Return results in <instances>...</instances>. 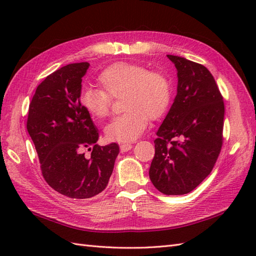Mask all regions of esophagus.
<instances>
[{
	"instance_id": "esophagus-1",
	"label": "esophagus",
	"mask_w": 256,
	"mask_h": 256,
	"mask_svg": "<svg viewBox=\"0 0 256 256\" xmlns=\"http://www.w3.org/2000/svg\"><path fill=\"white\" fill-rule=\"evenodd\" d=\"M132 148H133L132 144H125V143H123V144L120 145V150H121L122 153H125V152H128L130 150H132Z\"/></svg>"
}]
</instances>
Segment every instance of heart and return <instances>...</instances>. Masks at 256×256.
<instances>
[{"mask_svg":"<svg viewBox=\"0 0 256 256\" xmlns=\"http://www.w3.org/2000/svg\"><path fill=\"white\" fill-rule=\"evenodd\" d=\"M100 89L86 88L79 96L80 104L92 118L110 114L111 98L122 96L125 111L106 125V136L112 142H133L148 128V118L157 120L167 112L172 101V84L166 74L150 72L131 62H116L98 76Z\"/></svg>","mask_w":256,"mask_h":256,"instance_id":"b5f03b06","label":"heart"}]
</instances>
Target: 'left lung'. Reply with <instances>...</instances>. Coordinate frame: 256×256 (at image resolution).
I'll return each instance as SVG.
<instances>
[{"label": "left lung", "instance_id": "8db88e82", "mask_svg": "<svg viewBox=\"0 0 256 256\" xmlns=\"http://www.w3.org/2000/svg\"><path fill=\"white\" fill-rule=\"evenodd\" d=\"M177 69V94L157 131L150 178L165 194H184L211 172L222 148L224 104L204 66L167 55Z\"/></svg>", "mask_w": 256, "mask_h": 256}]
</instances>
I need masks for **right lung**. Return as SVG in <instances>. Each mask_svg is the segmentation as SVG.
<instances>
[{"label": "right lung", "mask_w": 256, "mask_h": 256, "mask_svg": "<svg viewBox=\"0 0 256 256\" xmlns=\"http://www.w3.org/2000/svg\"><path fill=\"white\" fill-rule=\"evenodd\" d=\"M89 62L69 64L47 76L30 104L27 131L35 145L42 174L57 192L88 199L106 189L118 145H98L99 133L81 106V81ZM92 152L90 158L84 150Z\"/></svg>", "instance_id": "obj_1"}]
</instances>
